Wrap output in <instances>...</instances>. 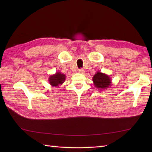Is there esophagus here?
<instances>
[{
	"label": "esophagus",
	"mask_w": 152,
	"mask_h": 152,
	"mask_svg": "<svg viewBox=\"0 0 152 152\" xmlns=\"http://www.w3.org/2000/svg\"><path fill=\"white\" fill-rule=\"evenodd\" d=\"M78 72H79V73H83L84 72V70L83 69H79L78 70Z\"/></svg>",
	"instance_id": "34e87169"
}]
</instances>
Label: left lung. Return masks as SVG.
<instances>
[{"mask_svg": "<svg viewBox=\"0 0 152 152\" xmlns=\"http://www.w3.org/2000/svg\"><path fill=\"white\" fill-rule=\"evenodd\" d=\"M93 82L97 88L104 89L110 85L111 80L108 75L99 72H96L93 76Z\"/></svg>", "mask_w": 152, "mask_h": 152, "instance_id": "left-lung-1", "label": "left lung"}]
</instances>
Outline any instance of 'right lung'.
I'll list each match as a JSON object with an SVG mask.
<instances>
[{
    "label": "right lung",
    "instance_id": "1",
    "mask_svg": "<svg viewBox=\"0 0 152 152\" xmlns=\"http://www.w3.org/2000/svg\"><path fill=\"white\" fill-rule=\"evenodd\" d=\"M65 80V75L60 72H57L53 76H50L49 82L51 86L57 87L60 84H62Z\"/></svg>",
    "mask_w": 152,
    "mask_h": 152
}]
</instances>
